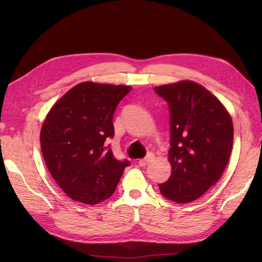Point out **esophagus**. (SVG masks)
<instances>
[{"instance_id":"1","label":"esophagus","mask_w":262,"mask_h":262,"mask_svg":"<svg viewBox=\"0 0 262 262\" xmlns=\"http://www.w3.org/2000/svg\"><path fill=\"white\" fill-rule=\"evenodd\" d=\"M153 158H154L153 154L149 153L146 158H144V159L138 161V164H140L141 166H145V165H147L149 162H151V161L153 160Z\"/></svg>"}]
</instances>
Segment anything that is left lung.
Instances as JSON below:
<instances>
[{
    "label": "left lung",
    "instance_id": "left-lung-1",
    "mask_svg": "<svg viewBox=\"0 0 262 262\" xmlns=\"http://www.w3.org/2000/svg\"><path fill=\"white\" fill-rule=\"evenodd\" d=\"M169 103L171 176L159 185L176 203L193 202L220 180L230 160L233 122L221 101L196 82L155 86Z\"/></svg>",
    "mask_w": 262,
    "mask_h": 262
}]
</instances>
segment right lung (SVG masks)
<instances>
[{
	"mask_svg": "<svg viewBox=\"0 0 262 262\" xmlns=\"http://www.w3.org/2000/svg\"><path fill=\"white\" fill-rule=\"evenodd\" d=\"M127 85L82 82L53 105L40 132L41 152L54 180L75 202L96 205L116 190L129 161H118L107 138Z\"/></svg>",
	"mask_w": 262,
	"mask_h": 262,
	"instance_id": "1",
	"label": "right lung"
}]
</instances>
